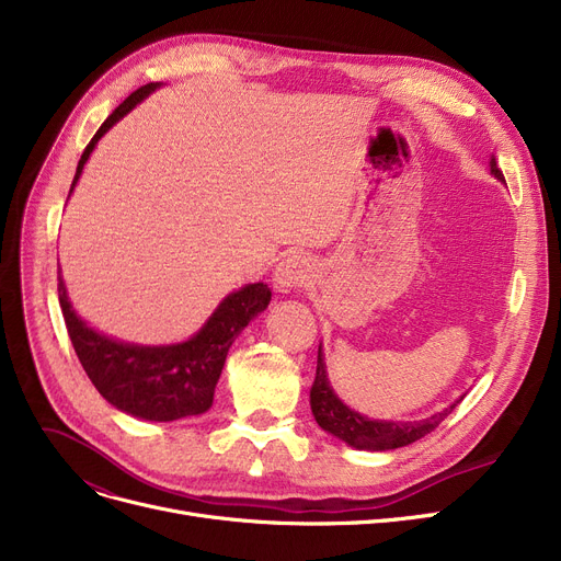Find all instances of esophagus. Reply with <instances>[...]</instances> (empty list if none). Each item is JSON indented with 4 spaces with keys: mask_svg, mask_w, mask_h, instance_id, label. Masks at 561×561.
I'll return each instance as SVG.
<instances>
[{
    "mask_svg": "<svg viewBox=\"0 0 561 561\" xmlns=\"http://www.w3.org/2000/svg\"><path fill=\"white\" fill-rule=\"evenodd\" d=\"M275 282L279 288H300L309 282V263L300 254L286 256L275 271Z\"/></svg>",
    "mask_w": 561,
    "mask_h": 561,
    "instance_id": "1",
    "label": "esophagus"
}]
</instances>
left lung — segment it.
<instances>
[{
  "instance_id": "obj_1",
  "label": "left lung",
  "mask_w": 561,
  "mask_h": 561,
  "mask_svg": "<svg viewBox=\"0 0 561 561\" xmlns=\"http://www.w3.org/2000/svg\"><path fill=\"white\" fill-rule=\"evenodd\" d=\"M491 172L497 176V180L505 182L503 170L497 168L495 159H491ZM461 400H457L459 404ZM448 407L440 411V414H434L427 421H414V423H387V421H370L366 416H359L357 411L347 409L330 389L325 364H322V355L318 350V364H316V379L311 387V411L316 416V423L328 430L330 434L339 436L345 440L347 446L359 448V450H393L414 444V440L423 438L432 430L440 425V421H446V416L457 407Z\"/></svg>"
}]
</instances>
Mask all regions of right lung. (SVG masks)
Instances as JSON below:
<instances>
[{"label":"right lung","instance_id":"add662e5","mask_svg":"<svg viewBox=\"0 0 561 561\" xmlns=\"http://www.w3.org/2000/svg\"><path fill=\"white\" fill-rule=\"evenodd\" d=\"M154 88L157 83L140 85L106 117L91 142L85 145L72 188L95 142ZM58 302H61L72 347L95 389L115 409L127 411L136 419L176 421L204 414L211 407L227 352L233 339L248 328V322L268 307L271 288L265 284H250L231 293L191 341L168 347L117 343L88 328L72 311L61 275H58Z\"/></svg>","mask_w":561,"mask_h":561}]
</instances>
